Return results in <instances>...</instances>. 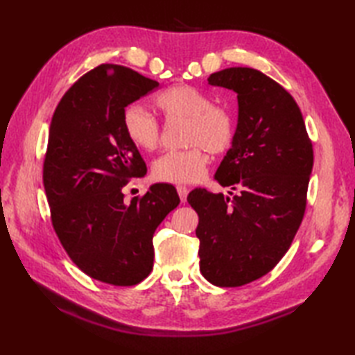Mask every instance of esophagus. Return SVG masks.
I'll return each instance as SVG.
<instances>
[{
	"label": "esophagus",
	"instance_id": "esophagus-1",
	"mask_svg": "<svg viewBox=\"0 0 355 355\" xmlns=\"http://www.w3.org/2000/svg\"><path fill=\"white\" fill-rule=\"evenodd\" d=\"M177 192L180 195V200H182L183 202H186V198H187V193H189V189H187L186 186H177Z\"/></svg>",
	"mask_w": 355,
	"mask_h": 355
}]
</instances>
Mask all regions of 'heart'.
Returning <instances> with one entry per match:
<instances>
[{
  "label": "heart",
  "mask_w": 355,
  "mask_h": 355,
  "mask_svg": "<svg viewBox=\"0 0 355 355\" xmlns=\"http://www.w3.org/2000/svg\"><path fill=\"white\" fill-rule=\"evenodd\" d=\"M155 105L166 122L187 120L186 143L189 149L171 150L157 158L153 175L158 182L189 184L202 178L209 164L207 149L224 154L236 140V117L227 107L215 105L200 88L178 84L155 97ZM126 137L135 146L155 150L162 143L158 120L140 105H128L122 116Z\"/></svg>",
  "instance_id": "obj_1"
}]
</instances>
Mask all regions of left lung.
I'll list each match as a JSON object with an SVG mask.
<instances>
[{
    "instance_id": "1",
    "label": "left lung",
    "mask_w": 355,
    "mask_h": 355,
    "mask_svg": "<svg viewBox=\"0 0 355 355\" xmlns=\"http://www.w3.org/2000/svg\"><path fill=\"white\" fill-rule=\"evenodd\" d=\"M209 84L238 94L236 140L215 180L230 197L193 189L200 270L216 286H241L267 275L288 252L302 224L313 143L296 101L266 74L233 67Z\"/></svg>"
}]
</instances>
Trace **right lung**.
<instances>
[{"label": "right lung", "mask_w": 355, "mask_h": 355, "mask_svg": "<svg viewBox=\"0 0 355 355\" xmlns=\"http://www.w3.org/2000/svg\"><path fill=\"white\" fill-rule=\"evenodd\" d=\"M157 87L126 67L102 64L70 87L50 125L42 180L53 229L85 275L116 286L148 277L154 232L180 205L175 187L166 183L131 202L122 192L146 173L125 134L123 111Z\"/></svg>", "instance_id": "obj_1"}]
</instances>
